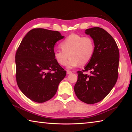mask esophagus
<instances>
[{
    "label": "esophagus",
    "instance_id": "1",
    "mask_svg": "<svg viewBox=\"0 0 132 132\" xmlns=\"http://www.w3.org/2000/svg\"><path fill=\"white\" fill-rule=\"evenodd\" d=\"M71 73H72V72H71V71H70V70H67V74H68V75H70V74H71Z\"/></svg>",
    "mask_w": 132,
    "mask_h": 132
}]
</instances>
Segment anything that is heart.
<instances>
[{"mask_svg":"<svg viewBox=\"0 0 132 132\" xmlns=\"http://www.w3.org/2000/svg\"><path fill=\"white\" fill-rule=\"evenodd\" d=\"M62 50H55L53 52L54 59L62 66L66 64L68 69L76 68L79 65L84 66L90 62L95 52V45L92 38L77 34L69 35L62 42Z\"/></svg>","mask_w":132,"mask_h":132,"instance_id":"b5f03b06","label":"heart"}]
</instances>
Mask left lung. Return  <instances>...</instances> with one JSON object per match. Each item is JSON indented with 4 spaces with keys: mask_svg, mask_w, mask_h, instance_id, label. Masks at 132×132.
Wrapping results in <instances>:
<instances>
[{
    "mask_svg": "<svg viewBox=\"0 0 132 132\" xmlns=\"http://www.w3.org/2000/svg\"><path fill=\"white\" fill-rule=\"evenodd\" d=\"M85 34L93 39L95 52L84 70L77 71L74 90L80 101L93 104L103 100L117 82L119 52L115 39L103 28L87 29ZM88 70L90 75L83 74V71Z\"/></svg>",
    "mask_w": 132,
    "mask_h": 132,
    "instance_id": "left-lung-1",
    "label": "left lung"
}]
</instances>
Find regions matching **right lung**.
Masks as SVG:
<instances>
[{"label":"right lung","mask_w":132,"mask_h":132,"mask_svg":"<svg viewBox=\"0 0 132 132\" xmlns=\"http://www.w3.org/2000/svg\"><path fill=\"white\" fill-rule=\"evenodd\" d=\"M56 31L30 30L15 54L16 80L20 90L32 101L42 103L51 99L66 71L54 59L56 42L64 38Z\"/></svg>","instance_id":"obj_1"}]
</instances>
